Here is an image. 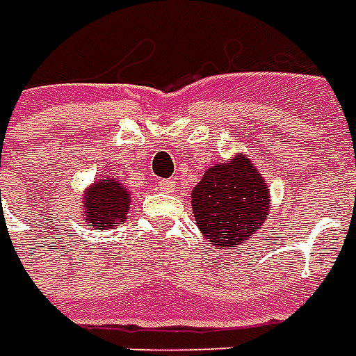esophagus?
<instances>
[{
	"label": "esophagus",
	"instance_id": "esophagus-1",
	"mask_svg": "<svg viewBox=\"0 0 356 356\" xmlns=\"http://www.w3.org/2000/svg\"><path fill=\"white\" fill-rule=\"evenodd\" d=\"M158 188L164 192H171L173 191V183H171V181H160V183H158Z\"/></svg>",
	"mask_w": 356,
	"mask_h": 356
}]
</instances>
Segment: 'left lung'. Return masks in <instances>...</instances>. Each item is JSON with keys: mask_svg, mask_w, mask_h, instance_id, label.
<instances>
[{"mask_svg": "<svg viewBox=\"0 0 356 356\" xmlns=\"http://www.w3.org/2000/svg\"><path fill=\"white\" fill-rule=\"evenodd\" d=\"M270 202L266 179L243 152L205 170L191 194L198 230L220 251L236 249L251 238L270 217Z\"/></svg>", "mask_w": 356, "mask_h": 356, "instance_id": "1", "label": "left lung"}]
</instances>
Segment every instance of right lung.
I'll return each instance as SVG.
<instances>
[{
	"label": "right lung",
	"instance_id": "1",
	"mask_svg": "<svg viewBox=\"0 0 356 356\" xmlns=\"http://www.w3.org/2000/svg\"><path fill=\"white\" fill-rule=\"evenodd\" d=\"M84 225L94 230L117 228L128 218L131 207L130 188L118 177H97L81 196Z\"/></svg>",
	"mask_w": 356,
	"mask_h": 356
}]
</instances>
